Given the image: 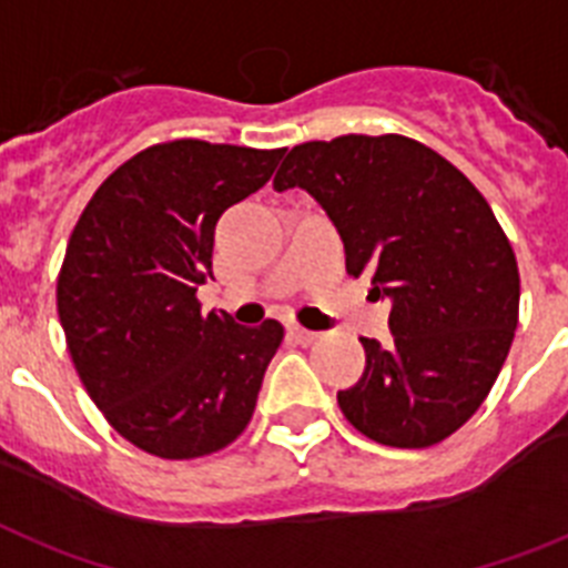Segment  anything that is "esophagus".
Masks as SVG:
<instances>
[{"mask_svg":"<svg viewBox=\"0 0 568 568\" xmlns=\"http://www.w3.org/2000/svg\"><path fill=\"white\" fill-rule=\"evenodd\" d=\"M288 332H292L294 341L303 343V346H308V343H314V341H317V337H321V335H317V332H308V328H303V326H292V328H288Z\"/></svg>","mask_w":568,"mask_h":568,"instance_id":"34e87169","label":"esophagus"}]
</instances>
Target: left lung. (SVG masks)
I'll return each mask as SVG.
<instances>
[{
	"label": "left lung",
	"mask_w": 568,
	"mask_h": 568,
	"mask_svg": "<svg viewBox=\"0 0 568 568\" xmlns=\"http://www.w3.org/2000/svg\"><path fill=\"white\" fill-rule=\"evenodd\" d=\"M292 187L332 219L346 271L393 303V343L361 337L366 369L337 393L343 416L378 445H438L485 402L517 328V256L490 204L404 135L294 146L274 175L276 193Z\"/></svg>",
	"instance_id": "1"
}]
</instances>
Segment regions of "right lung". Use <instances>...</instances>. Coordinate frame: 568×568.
Returning <instances> with one entry per match:
<instances>
[{
    "instance_id": "add662e5",
    "label": "right lung",
    "mask_w": 568,
    "mask_h": 568,
    "mask_svg": "<svg viewBox=\"0 0 568 568\" xmlns=\"http://www.w3.org/2000/svg\"><path fill=\"white\" fill-rule=\"evenodd\" d=\"M285 150L170 141L132 155L71 231L57 314L85 393L161 459L216 454L254 416L283 326L202 314L219 216L265 184Z\"/></svg>"
}]
</instances>
